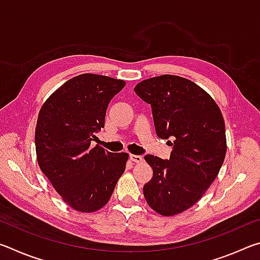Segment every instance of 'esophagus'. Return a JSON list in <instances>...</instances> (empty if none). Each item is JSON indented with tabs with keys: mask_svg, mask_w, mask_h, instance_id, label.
Returning a JSON list of instances; mask_svg holds the SVG:
<instances>
[{
	"mask_svg": "<svg viewBox=\"0 0 260 260\" xmlns=\"http://www.w3.org/2000/svg\"><path fill=\"white\" fill-rule=\"evenodd\" d=\"M129 158H131V160H133L135 162H141L143 160L142 156H140V155H129Z\"/></svg>",
	"mask_w": 260,
	"mask_h": 260,
	"instance_id": "esophagus-1",
	"label": "esophagus"
}]
</instances>
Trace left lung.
Here are the masks:
<instances>
[{
	"mask_svg": "<svg viewBox=\"0 0 260 260\" xmlns=\"http://www.w3.org/2000/svg\"><path fill=\"white\" fill-rule=\"evenodd\" d=\"M134 91L151 105L158 138L172 147L170 159L146 155L152 178L143 186L150 208L174 215L190 208L214 181L226 156L221 111L196 83L178 76L147 79Z\"/></svg>",
	"mask_w": 260,
	"mask_h": 260,
	"instance_id": "8db88e82",
	"label": "left lung"
}]
</instances>
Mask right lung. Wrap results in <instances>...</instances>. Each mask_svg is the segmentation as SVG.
<instances>
[{"instance_id":"add662e5","label":"right lung","mask_w":260,"mask_h":260,"mask_svg":"<svg viewBox=\"0 0 260 260\" xmlns=\"http://www.w3.org/2000/svg\"><path fill=\"white\" fill-rule=\"evenodd\" d=\"M125 87L118 79L85 73L58 88L39 112L35 149L39 166L65 203L94 212L108 203L128 155L95 146L108 105Z\"/></svg>"}]
</instances>
